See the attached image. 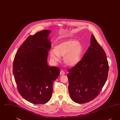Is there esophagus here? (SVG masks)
<instances>
[{
  "label": "esophagus",
  "instance_id": "34e87169",
  "mask_svg": "<svg viewBox=\"0 0 120 120\" xmlns=\"http://www.w3.org/2000/svg\"><path fill=\"white\" fill-rule=\"evenodd\" d=\"M60 74L61 75H63L65 74V72L63 70H62V71H61Z\"/></svg>",
  "mask_w": 120,
  "mask_h": 120
}]
</instances>
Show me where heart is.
Listing matches in <instances>:
<instances>
[{"label":"heart","instance_id":"1","mask_svg":"<svg viewBox=\"0 0 120 120\" xmlns=\"http://www.w3.org/2000/svg\"><path fill=\"white\" fill-rule=\"evenodd\" d=\"M82 52V47L78 41L73 40H65L51 49L49 55L52 62L56 64L60 60V57H63L64 63L69 67H73L79 62Z\"/></svg>","mask_w":120,"mask_h":120}]
</instances>
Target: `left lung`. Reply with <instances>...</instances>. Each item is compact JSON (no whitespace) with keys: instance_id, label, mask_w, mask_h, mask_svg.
Masks as SVG:
<instances>
[{"instance_id":"8db88e82","label":"left lung","mask_w":120,"mask_h":120,"mask_svg":"<svg viewBox=\"0 0 120 120\" xmlns=\"http://www.w3.org/2000/svg\"><path fill=\"white\" fill-rule=\"evenodd\" d=\"M109 70L106 53L92 34L90 46L82 59L68 70L71 99L82 104L95 98L106 83Z\"/></svg>"}]
</instances>
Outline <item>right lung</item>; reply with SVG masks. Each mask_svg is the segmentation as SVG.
<instances>
[{
    "label": "right lung",
    "mask_w": 120,
    "mask_h": 120,
    "mask_svg": "<svg viewBox=\"0 0 120 120\" xmlns=\"http://www.w3.org/2000/svg\"><path fill=\"white\" fill-rule=\"evenodd\" d=\"M51 31L44 30L27 37L18 49L13 62V73L21 95L35 104L47 103L51 98L54 81L60 69L47 64L51 43Z\"/></svg>",
    "instance_id": "add662e5"
}]
</instances>
